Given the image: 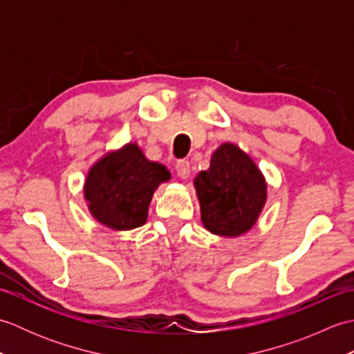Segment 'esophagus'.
<instances>
[{
  "label": "esophagus",
  "mask_w": 354,
  "mask_h": 354,
  "mask_svg": "<svg viewBox=\"0 0 354 354\" xmlns=\"http://www.w3.org/2000/svg\"><path fill=\"white\" fill-rule=\"evenodd\" d=\"M176 171L178 175L181 176L183 179H187L190 176V162L187 160H181L176 162Z\"/></svg>",
  "instance_id": "34e87169"
}]
</instances>
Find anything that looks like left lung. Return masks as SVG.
Here are the masks:
<instances>
[{
    "mask_svg": "<svg viewBox=\"0 0 354 354\" xmlns=\"http://www.w3.org/2000/svg\"><path fill=\"white\" fill-rule=\"evenodd\" d=\"M205 230L221 237L250 231L268 198V184L252 158L232 142L217 147L209 169L194 178Z\"/></svg>",
    "mask_w": 354,
    "mask_h": 354,
    "instance_id": "left-lung-1",
    "label": "left lung"
}]
</instances>
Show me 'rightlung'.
<instances>
[{"mask_svg": "<svg viewBox=\"0 0 354 354\" xmlns=\"http://www.w3.org/2000/svg\"><path fill=\"white\" fill-rule=\"evenodd\" d=\"M171 178L165 165L149 161L137 142L104 153L88 170L84 194L97 222L117 231L145 225L153 193Z\"/></svg>", "mask_w": 354, "mask_h": 354, "instance_id": "right-lung-1", "label": "right lung"}]
</instances>
